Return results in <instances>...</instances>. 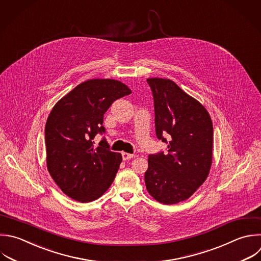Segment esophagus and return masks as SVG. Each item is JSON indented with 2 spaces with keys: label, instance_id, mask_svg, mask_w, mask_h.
Returning <instances> with one entry per match:
<instances>
[{
  "label": "esophagus",
  "instance_id": "esophagus-1",
  "mask_svg": "<svg viewBox=\"0 0 261 261\" xmlns=\"http://www.w3.org/2000/svg\"><path fill=\"white\" fill-rule=\"evenodd\" d=\"M121 155H122L123 160H128V159H132V158L135 157L134 154H129V153H126V152H122Z\"/></svg>",
  "mask_w": 261,
  "mask_h": 261
}]
</instances>
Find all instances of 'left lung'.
Returning <instances> with one entry per match:
<instances>
[{
    "instance_id": "8db88e82",
    "label": "left lung",
    "mask_w": 261,
    "mask_h": 261,
    "mask_svg": "<svg viewBox=\"0 0 261 261\" xmlns=\"http://www.w3.org/2000/svg\"><path fill=\"white\" fill-rule=\"evenodd\" d=\"M147 82L154 98L156 136L168 143V153L149 155L145 184L156 201L176 204L189 199L209 174L212 121L205 107L174 82L160 77Z\"/></svg>"
}]
</instances>
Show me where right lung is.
I'll return each instance as SVG.
<instances>
[{
    "mask_svg": "<svg viewBox=\"0 0 261 261\" xmlns=\"http://www.w3.org/2000/svg\"><path fill=\"white\" fill-rule=\"evenodd\" d=\"M132 93L116 80L94 79L76 86L50 112L45 142L47 168L61 191L73 200L91 202L101 197L113 182L122 161L120 153L109 150L103 139V117L111 104Z\"/></svg>",
    "mask_w": 261,
    "mask_h": 261,
    "instance_id": "obj_1",
    "label": "right lung"
}]
</instances>
